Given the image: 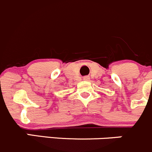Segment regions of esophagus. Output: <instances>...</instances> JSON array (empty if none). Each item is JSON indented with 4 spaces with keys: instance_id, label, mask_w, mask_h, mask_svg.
<instances>
[{
    "instance_id": "34e87169",
    "label": "esophagus",
    "mask_w": 152,
    "mask_h": 152,
    "mask_svg": "<svg viewBox=\"0 0 152 152\" xmlns=\"http://www.w3.org/2000/svg\"><path fill=\"white\" fill-rule=\"evenodd\" d=\"M84 79H85V80H86V81H87V80H89V79H90V77H88V76H85V77L84 78Z\"/></svg>"
}]
</instances>
